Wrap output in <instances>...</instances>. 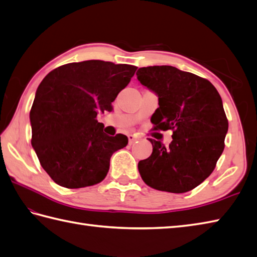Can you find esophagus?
Returning <instances> with one entry per match:
<instances>
[{"label": "esophagus", "instance_id": "obj_1", "mask_svg": "<svg viewBox=\"0 0 257 257\" xmlns=\"http://www.w3.org/2000/svg\"><path fill=\"white\" fill-rule=\"evenodd\" d=\"M128 140H129V145H133L136 140H138V137H137V136H135V135H129Z\"/></svg>", "mask_w": 257, "mask_h": 257}]
</instances>
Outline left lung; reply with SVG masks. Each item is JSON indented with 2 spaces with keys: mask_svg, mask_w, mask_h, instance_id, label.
<instances>
[{
  "mask_svg": "<svg viewBox=\"0 0 257 257\" xmlns=\"http://www.w3.org/2000/svg\"><path fill=\"white\" fill-rule=\"evenodd\" d=\"M138 80L159 97L151 116L155 130H172L169 147L149 139L152 154L138 163L144 182L159 191L184 193L214 170L224 150L228 121L209 80L172 66L143 67Z\"/></svg>",
  "mask_w": 257,
  "mask_h": 257,
  "instance_id": "8db88e82",
  "label": "left lung"
}]
</instances>
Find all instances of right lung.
I'll use <instances>...</instances> for the list:
<instances>
[{
  "label": "right lung",
  "instance_id": "add662e5",
  "mask_svg": "<svg viewBox=\"0 0 257 257\" xmlns=\"http://www.w3.org/2000/svg\"><path fill=\"white\" fill-rule=\"evenodd\" d=\"M136 70L133 65L86 61L65 64L42 80L30 112L31 143L54 182L79 189L106 178L112 154L128 138L106 135L97 114L112 110L111 102Z\"/></svg>",
  "mask_w": 257,
  "mask_h": 257
}]
</instances>
